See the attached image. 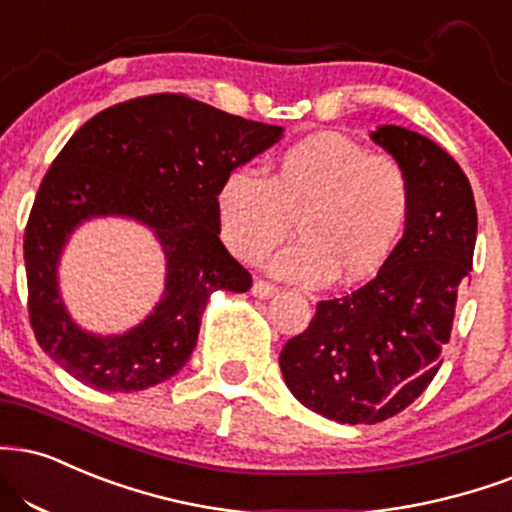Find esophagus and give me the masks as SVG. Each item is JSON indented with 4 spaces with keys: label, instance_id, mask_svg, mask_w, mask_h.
Returning <instances> with one entry per match:
<instances>
[{
    "label": "esophagus",
    "instance_id": "1",
    "mask_svg": "<svg viewBox=\"0 0 512 512\" xmlns=\"http://www.w3.org/2000/svg\"><path fill=\"white\" fill-rule=\"evenodd\" d=\"M276 293H279V288L272 286V283H264V281L252 283V295H255V298L269 300V298H274Z\"/></svg>",
    "mask_w": 512,
    "mask_h": 512
}]
</instances>
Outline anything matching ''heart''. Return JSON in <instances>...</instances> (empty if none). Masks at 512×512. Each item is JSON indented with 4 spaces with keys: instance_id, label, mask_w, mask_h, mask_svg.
I'll use <instances>...</instances> for the list:
<instances>
[{
    "instance_id": "1",
    "label": "heart",
    "mask_w": 512,
    "mask_h": 512,
    "mask_svg": "<svg viewBox=\"0 0 512 512\" xmlns=\"http://www.w3.org/2000/svg\"><path fill=\"white\" fill-rule=\"evenodd\" d=\"M219 236L238 260L257 264L293 229L298 240L269 262L274 276L324 286L377 276L410 224L405 169L341 133H315L274 159L269 178L233 169L214 195Z\"/></svg>"
}]
</instances>
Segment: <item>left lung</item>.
Here are the masks:
<instances>
[{
    "label": "left lung",
    "mask_w": 512,
    "mask_h": 512,
    "mask_svg": "<svg viewBox=\"0 0 512 512\" xmlns=\"http://www.w3.org/2000/svg\"><path fill=\"white\" fill-rule=\"evenodd\" d=\"M369 138L410 178L408 229L372 281L322 300L279 357L293 396L341 424L389 420L432 384L477 240L470 181L446 150L400 126H377Z\"/></svg>",
    "instance_id": "1"
}]
</instances>
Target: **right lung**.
Wrapping results in <instances>:
<instances>
[{"label": "right lung", "mask_w": 512, "mask_h": 512, "mask_svg": "<svg viewBox=\"0 0 512 512\" xmlns=\"http://www.w3.org/2000/svg\"><path fill=\"white\" fill-rule=\"evenodd\" d=\"M281 138V126L183 95L138 97L83 123L49 166L23 238L40 348L73 379L107 393L143 391L181 372L197 346L209 293L252 286L219 238L214 195L221 178ZM107 216L145 225L165 255L163 295L121 335L80 327L58 286L72 233Z\"/></svg>", "instance_id": "obj_1"}]
</instances>
